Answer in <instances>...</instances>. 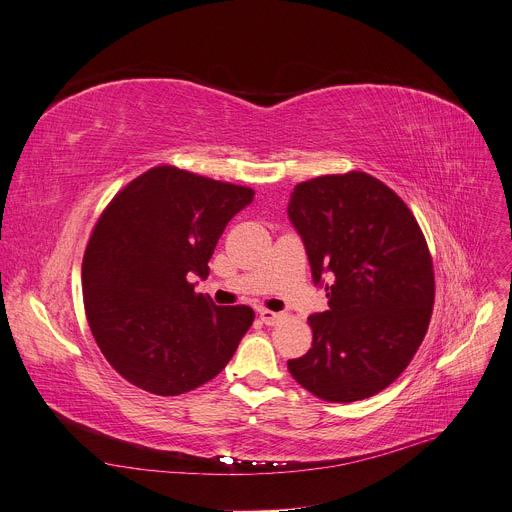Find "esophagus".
Listing matches in <instances>:
<instances>
[{"label":"esophagus","instance_id":"obj_1","mask_svg":"<svg viewBox=\"0 0 512 512\" xmlns=\"http://www.w3.org/2000/svg\"><path fill=\"white\" fill-rule=\"evenodd\" d=\"M259 317H261V321L265 325H278V323H282L286 319L284 313H274V311H267V309H261Z\"/></svg>","mask_w":512,"mask_h":512}]
</instances>
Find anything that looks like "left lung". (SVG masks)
I'll use <instances>...</instances> for the list:
<instances>
[{"mask_svg": "<svg viewBox=\"0 0 512 512\" xmlns=\"http://www.w3.org/2000/svg\"><path fill=\"white\" fill-rule=\"evenodd\" d=\"M288 216L315 284L331 280L329 311L309 317L313 346L288 360L290 374L331 403L381 393L412 362L432 317L434 267L418 220L362 170L298 183Z\"/></svg>", "mask_w": 512, "mask_h": 512, "instance_id": "1", "label": "left lung"}]
</instances>
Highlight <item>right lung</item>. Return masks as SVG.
Here are the masks:
<instances>
[{
	"label": "right lung",
	"mask_w": 512,
	"mask_h": 512,
	"mask_svg": "<svg viewBox=\"0 0 512 512\" xmlns=\"http://www.w3.org/2000/svg\"><path fill=\"white\" fill-rule=\"evenodd\" d=\"M251 187L160 164L127 183L92 228L82 261L84 311L96 344L121 377L173 397L201 387L234 356L251 306H216L191 276L208 261Z\"/></svg>",
	"instance_id": "right-lung-1"
}]
</instances>
